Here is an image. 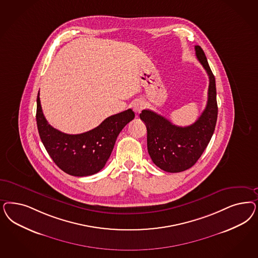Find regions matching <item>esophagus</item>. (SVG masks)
Here are the masks:
<instances>
[{
    "label": "esophagus",
    "mask_w": 258,
    "mask_h": 258,
    "mask_svg": "<svg viewBox=\"0 0 258 258\" xmlns=\"http://www.w3.org/2000/svg\"><path fill=\"white\" fill-rule=\"evenodd\" d=\"M144 107H145V104L142 100H137L133 103V110L135 111V113H137V114H140L142 112V109H144Z\"/></svg>",
    "instance_id": "34e87169"
}]
</instances>
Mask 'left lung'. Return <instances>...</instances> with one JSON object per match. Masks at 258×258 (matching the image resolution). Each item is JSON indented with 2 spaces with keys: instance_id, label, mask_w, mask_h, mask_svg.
Returning a JSON list of instances; mask_svg holds the SVG:
<instances>
[{
  "instance_id": "left-lung-1",
  "label": "left lung",
  "mask_w": 258,
  "mask_h": 258,
  "mask_svg": "<svg viewBox=\"0 0 258 258\" xmlns=\"http://www.w3.org/2000/svg\"><path fill=\"white\" fill-rule=\"evenodd\" d=\"M197 58L209 76L208 101L199 119L189 126L173 124L151 110H142L141 119L147 128V148L153 162L169 173L185 171L199 160L216 128L217 119L216 79L204 51L195 46Z\"/></svg>"
}]
</instances>
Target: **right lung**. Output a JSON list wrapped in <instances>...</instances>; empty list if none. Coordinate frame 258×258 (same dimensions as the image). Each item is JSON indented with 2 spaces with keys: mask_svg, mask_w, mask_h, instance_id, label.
Returning a JSON list of instances; mask_svg holds the SVG:
<instances>
[{
  "mask_svg": "<svg viewBox=\"0 0 258 258\" xmlns=\"http://www.w3.org/2000/svg\"><path fill=\"white\" fill-rule=\"evenodd\" d=\"M135 117L132 109L108 116L99 126L78 135L62 133L47 122L37 97V126L42 144L56 165L68 175L87 176L105 166L116 138Z\"/></svg>",
  "mask_w": 258,
  "mask_h": 258,
  "instance_id": "right-lung-1",
  "label": "right lung"
}]
</instances>
